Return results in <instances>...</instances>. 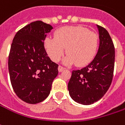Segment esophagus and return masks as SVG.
Masks as SVG:
<instances>
[{"label":"esophagus","mask_w":125,"mask_h":125,"mask_svg":"<svg viewBox=\"0 0 125 125\" xmlns=\"http://www.w3.org/2000/svg\"><path fill=\"white\" fill-rule=\"evenodd\" d=\"M58 69H59V72H62V71H63L65 69V68H64V67H63V66H59Z\"/></svg>","instance_id":"1"}]
</instances>
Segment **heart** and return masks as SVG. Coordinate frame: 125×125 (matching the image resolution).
<instances>
[{"instance_id":"heart-1","label":"heart","mask_w":125,"mask_h":125,"mask_svg":"<svg viewBox=\"0 0 125 125\" xmlns=\"http://www.w3.org/2000/svg\"><path fill=\"white\" fill-rule=\"evenodd\" d=\"M98 35L81 26H64L54 32V38H47L45 48L52 61L59 62L64 54L66 64L76 63L78 66L90 63L98 47Z\"/></svg>"}]
</instances>
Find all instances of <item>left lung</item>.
Masks as SVG:
<instances>
[{
  "mask_svg": "<svg viewBox=\"0 0 125 125\" xmlns=\"http://www.w3.org/2000/svg\"><path fill=\"white\" fill-rule=\"evenodd\" d=\"M99 47L92 62L80 70L73 71L68 84L71 97L83 105L101 99L109 89L113 77L115 47L108 32L97 25Z\"/></svg>",
  "mask_w": 125,
  "mask_h": 125,
  "instance_id": "1",
  "label": "left lung"
}]
</instances>
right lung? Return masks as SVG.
I'll use <instances>...</instances> for the list:
<instances>
[{"label": "right lung", "instance_id": "add662e5", "mask_svg": "<svg viewBox=\"0 0 125 125\" xmlns=\"http://www.w3.org/2000/svg\"><path fill=\"white\" fill-rule=\"evenodd\" d=\"M51 25L41 21L31 22L17 31L8 57L11 84L15 94L28 104L44 101L50 93L58 75L59 65L48 57L43 41Z\"/></svg>", "mask_w": 125, "mask_h": 125}]
</instances>
